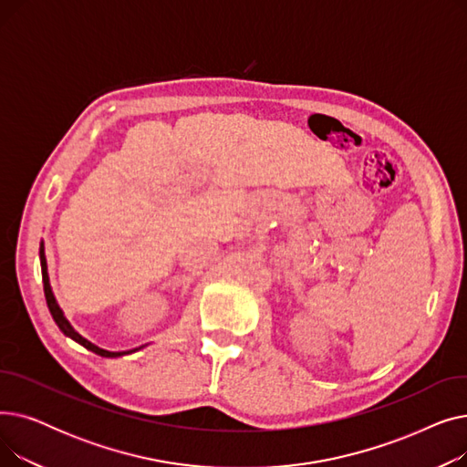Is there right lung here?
I'll return each mask as SVG.
<instances>
[{
  "label": "right lung",
  "instance_id": "right-lung-1",
  "mask_svg": "<svg viewBox=\"0 0 467 467\" xmlns=\"http://www.w3.org/2000/svg\"><path fill=\"white\" fill-rule=\"evenodd\" d=\"M39 257H41V275H43V291H45L47 306H48V310H51V314H53V320L57 322V326L60 327V331H62L64 335H67L69 338H73L76 342H79V345H83L85 348L92 350V352H94V354H98V356H104V358H117V356H122V354H125V352H108V350H102V348L94 347L92 342H88L87 338H83L76 329H73V327L69 326V322H67L66 317H64V314H62V310H60L58 303H57V299H55V296H53L51 284H48L47 261H45V254H43V244H41V250H39Z\"/></svg>",
  "mask_w": 467,
  "mask_h": 467
}]
</instances>
